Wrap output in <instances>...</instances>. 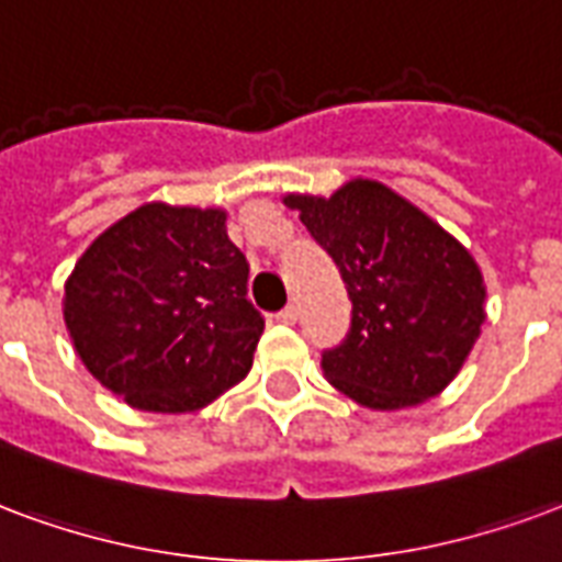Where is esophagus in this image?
I'll return each mask as SVG.
<instances>
[{
  "label": "esophagus",
  "instance_id": "1",
  "mask_svg": "<svg viewBox=\"0 0 562 562\" xmlns=\"http://www.w3.org/2000/svg\"><path fill=\"white\" fill-rule=\"evenodd\" d=\"M297 306H285V310H280V313H277V322L280 324H294L297 322Z\"/></svg>",
  "mask_w": 562,
  "mask_h": 562
}]
</instances>
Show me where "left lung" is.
Segmentation results:
<instances>
[{
	"label": "left lung",
	"mask_w": 562,
	"mask_h": 562,
	"mask_svg": "<svg viewBox=\"0 0 562 562\" xmlns=\"http://www.w3.org/2000/svg\"><path fill=\"white\" fill-rule=\"evenodd\" d=\"M342 273L351 327L322 355L324 378L372 411L438 396L485 322L476 261L390 187L355 178L334 196L282 199Z\"/></svg>",
	"instance_id": "left-lung-1"
}]
</instances>
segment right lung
I'll use <instances>...</instances> for the list:
<instances>
[{
  "mask_svg": "<svg viewBox=\"0 0 562 562\" xmlns=\"http://www.w3.org/2000/svg\"><path fill=\"white\" fill-rule=\"evenodd\" d=\"M247 277L226 211L148 202L74 265L65 282L70 342L131 408H205L247 375L265 330Z\"/></svg>",
  "mask_w": 562,
  "mask_h": 562,
  "instance_id": "add662e5",
  "label": "right lung"
}]
</instances>
